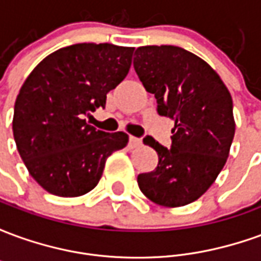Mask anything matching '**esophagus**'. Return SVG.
I'll use <instances>...</instances> for the list:
<instances>
[{
    "label": "esophagus",
    "mask_w": 261,
    "mask_h": 261,
    "mask_svg": "<svg viewBox=\"0 0 261 261\" xmlns=\"http://www.w3.org/2000/svg\"><path fill=\"white\" fill-rule=\"evenodd\" d=\"M141 144H142L141 138H137V137H130V147L131 148L140 147Z\"/></svg>",
    "instance_id": "1"
}]
</instances>
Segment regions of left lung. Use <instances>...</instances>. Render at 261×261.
Masks as SVG:
<instances>
[{
    "label": "left lung",
    "mask_w": 261,
    "mask_h": 261,
    "mask_svg": "<svg viewBox=\"0 0 261 261\" xmlns=\"http://www.w3.org/2000/svg\"><path fill=\"white\" fill-rule=\"evenodd\" d=\"M134 69L158 113L175 121L170 149L152 137L144 144L158 152V166L137 177L158 205L181 207L207 192L229 156L235 136L232 97L219 75L196 54L177 46H142Z\"/></svg>",
    "instance_id": "1"
}]
</instances>
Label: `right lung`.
Returning a JSON list of instances; mask_svg holds the SVG:
<instances>
[{
    "mask_svg": "<svg viewBox=\"0 0 261 261\" xmlns=\"http://www.w3.org/2000/svg\"><path fill=\"white\" fill-rule=\"evenodd\" d=\"M134 47L78 43L42 60L16 96L12 131L31 176L50 194L91 192L106 159L127 145L123 131L105 133L85 116L105 108L106 95L124 80Z\"/></svg>",
    "mask_w": 261,
    "mask_h": 261,
    "instance_id": "1",
    "label": "right lung"
}]
</instances>
